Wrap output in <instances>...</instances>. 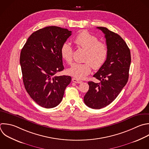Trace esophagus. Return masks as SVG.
<instances>
[{"instance_id": "1", "label": "esophagus", "mask_w": 149, "mask_h": 149, "mask_svg": "<svg viewBox=\"0 0 149 149\" xmlns=\"http://www.w3.org/2000/svg\"><path fill=\"white\" fill-rule=\"evenodd\" d=\"M72 81L74 82V83H81L82 82V81L80 80L79 79H78L76 77H73L72 78Z\"/></svg>"}]
</instances>
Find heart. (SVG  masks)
Masks as SVG:
<instances>
[{
    "mask_svg": "<svg viewBox=\"0 0 149 149\" xmlns=\"http://www.w3.org/2000/svg\"><path fill=\"white\" fill-rule=\"evenodd\" d=\"M74 44L86 50L83 63H74L68 70L69 74L77 79H83L91 71L92 67L98 69L107 61L108 49L106 43L99 41L94 35L87 31L78 34L74 39ZM73 49L70 44L65 42L61 48V55L63 59L70 64L73 59Z\"/></svg>",
    "mask_w": 149,
    "mask_h": 149,
    "instance_id": "1",
    "label": "heart"
}]
</instances>
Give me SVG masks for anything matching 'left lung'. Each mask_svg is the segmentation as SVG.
Wrapping results in <instances>:
<instances>
[{
	"label": "left lung",
	"mask_w": 149,
	"mask_h": 149,
	"mask_svg": "<svg viewBox=\"0 0 149 149\" xmlns=\"http://www.w3.org/2000/svg\"><path fill=\"white\" fill-rule=\"evenodd\" d=\"M97 28L105 34L108 54L105 63L93 76L100 82H88L89 89L84 102L93 109L104 108L117 97L127 82L131 62L130 49L121 37L106 27Z\"/></svg>",
	"instance_id": "8db88e82"
}]
</instances>
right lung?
Returning a JSON list of instances; mask_svg holds the SVG:
<instances>
[{
    "label": "right lung",
    "instance_id": "add662e5",
    "mask_svg": "<svg viewBox=\"0 0 149 149\" xmlns=\"http://www.w3.org/2000/svg\"><path fill=\"white\" fill-rule=\"evenodd\" d=\"M72 31L49 26L33 33L22 49L20 63L27 92L39 105L52 108L61 102L69 76H56L64 69L61 48Z\"/></svg>",
    "mask_w": 149,
    "mask_h": 149
}]
</instances>
